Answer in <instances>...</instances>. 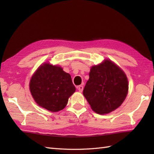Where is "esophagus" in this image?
Here are the masks:
<instances>
[{"instance_id":"34e87169","label":"esophagus","mask_w":154,"mask_h":154,"mask_svg":"<svg viewBox=\"0 0 154 154\" xmlns=\"http://www.w3.org/2000/svg\"><path fill=\"white\" fill-rule=\"evenodd\" d=\"M77 89L79 90V92H82L83 90V85H79V86H77Z\"/></svg>"}]
</instances>
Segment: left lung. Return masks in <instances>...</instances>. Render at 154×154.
<instances>
[{
    "label": "left lung",
    "mask_w": 154,
    "mask_h": 154,
    "mask_svg": "<svg viewBox=\"0 0 154 154\" xmlns=\"http://www.w3.org/2000/svg\"><path fill=\"white\" fill-rule=\"evenodd\" d=\"M128 91L126 74L109 60L91 68L83 93L94 112L104 114L119 108Z\"/></svg>",
    "instance_id": "1"
}]
</instances>
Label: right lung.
I'll return each mask as SVG.
<instances>
[{
  "instance_id": "add662e5",
  "label": "right lung",
  "mask_w": 154,
  "mask_h": 154,
  "mask_svg": "<svg viewBox=\"0 0 154 154\" xmlns=\"http://www.w3.org/2000/svg\"><path fill=\"white\" fill-rule=\"evenodd\" d=\"M30 90L39 106L51 112H58L67 105L75 87L71 75L61 67L45 63L32 75Z\"/></svg>"
}]
</instances>
